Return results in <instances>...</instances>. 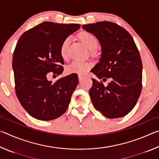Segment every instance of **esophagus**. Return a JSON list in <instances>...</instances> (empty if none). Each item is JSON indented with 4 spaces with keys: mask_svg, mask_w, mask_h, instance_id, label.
I'll list each match as a JSON object with an SVG mask.
<instances>
[{
    "mask_svg": "<svg viewBox=\"0 0 159 159\" xmlns=\"http://www.w3.org/2000/svg\"><path fill=\"white\" fill-rule=\"evenodd\" d=\"M83 79H84V76H81V75H79V79L80 82H81L82 80H83Z\"/></svg>",
    "mask_w": 159,
    "mask_h": 159,
    "instance_id": "esophagus-1",
    "label": "esophagus"
}]
</instances>
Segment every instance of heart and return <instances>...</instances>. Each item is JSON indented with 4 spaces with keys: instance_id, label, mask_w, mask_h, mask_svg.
I'll list each match as a JSON object with an SVG mask.
<instances>
[{
    "instance_id": "obj_1",
    "label": "heart",
    "mask_w": 159,
    "mask_h": 159,
    "mask_svg": "<svg viewBox=\"0 0 159 159\" xmlns=\"http://www.w3.org/2000/svg\"><path fill=\"white\" fill-rule=\"evenodd\" d=\"M79 39L81 41L83 45L88 48V50H93L95 49L98 46V41L97 38L92 34L87 31H83L79 34ZM69 43V39L66 38L62 42L60 48V54L61 57L65 58L66 56L67 46ZM91 67V64L87 61L75 60L71 62L66 67V71L68 74H76L79 75H84L89 71Z\"/></svg>"
}]
</instances>
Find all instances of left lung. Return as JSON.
I'll return each mask as SVG.
<instances>
[{
  "label": "left lung",
  "mask_w": 159,
  "mask_h": 159,
  "mask_svg": "<svg viewBox=\"0 0 159 159\" xmlns=\"http://www.w3.org/2000/svg\"><path fill=\"white\" fill-rule=\"evenodd\" d=\"M98 39L102 47L99 62L91 70L97 77L111 82L104 86L92 79L89 91L95 108L109 118L127 115L134 108L142 91V64L139 50L128 32L110 21L82 26Z\"/></svg>",
  "instance_id": "obj_1"
}]
</instances>
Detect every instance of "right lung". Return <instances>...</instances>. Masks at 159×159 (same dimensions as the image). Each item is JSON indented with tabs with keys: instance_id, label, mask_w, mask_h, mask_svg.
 <instances>
[{
	"instance_id": "add662e5",
	"label": "right lung",
	"mask_w": 159,
	"mask_h": 159,
	"mask_svg": "<svg viewBox=\"0 0 159 159\" xmlns=\"http://www.w3.org/2000/svg\"><path fill=\"white\" fill-rule=\"evenodd\" d=\"M80 27L78 24L45 21L25 32L12 57L15 93L21 106L36 119L50 120L65 113L79 83L71 74L55 83L47 79L50 72L60 75L64 68L60 54L62 42Z\"/></svg>"
}]
</instances>
